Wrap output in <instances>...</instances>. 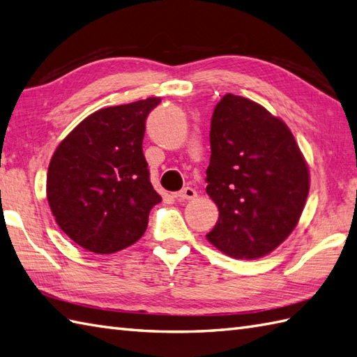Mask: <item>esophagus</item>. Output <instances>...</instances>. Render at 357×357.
<instances>
[{"label":"esophagus","mask_w":357,"mask_h":357,"mask_svg":"<svg viewBox=\"0 0 357 357\" xmlns=\"http://www.w3.org/2000/svg\"><path fill=\"white\" fill-rule=\"evenodd\" d=\"M177 197H178L180 200H194L195 197H197V191H195V189H192V188L186 186V188L181 189L180 192H177Z\"/></svg>","instance_id":"esophagus-1"}]
</instances>
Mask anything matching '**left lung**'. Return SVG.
Wrapping results in <instances>:
<instances>
[{
	"mask_svg": "<svg viewBox=\"0 0 357 357\" xmlns=\"http://www.w3.org/2000/svg\"><path fill=\"white\" fill-rule=\"evenodd\" d=\"M206 176L220 212L206 240L235 259L263 258L286 241L310 189L308 165L286 122L231 93L213 109Z\"/></svg>",
	"mask_w": 357,
	"mask_h": 357,
	"instance_id": "left-lung-1",
	"label": "left lung"
}]
</instances>
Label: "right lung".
Masks as SVG:
<instances>
[{
  "mask_svg": "<svg viewBox=\"0 0 357 357\" xmlns=\"http://www.w3.org/2000/svg\"><path fill=\"white\" fill-rule=\"evenodd\" d=\"M160 100L100 108L54 149L47 200L62 232L85 250L108 255L134 244L162 202L142 149L146 116Z\"/></svg>",
  "mask_w": 357,
  "mask_h": 357,
  "instance_id": "obj_1",
  "label": "right lung"
}]
</instances>
